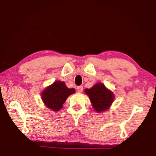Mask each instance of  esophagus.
<instances>
[{"label":"esophagus","mask_w":156,"mask_h":156,"mask_svg":"<svg viewBox=\"0 0 156 156\" xmlns=\"http://www.w3.org/2000/svg\"><path fill=\"white\" fill-rule=\"evenodd\" d=\"M77 90L79 93H81L82 91H83V86H79L77 87Z\"/></svg>","instance_id":"obj_1"}]
</instances>
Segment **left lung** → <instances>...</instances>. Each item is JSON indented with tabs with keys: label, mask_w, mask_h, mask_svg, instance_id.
Listing matches in <instances>:
<instances>
[{
	"label": "left lung",
	"mask_w": 156,
	"mask_h": 156,
	"mask_svg": "<svg viewBox=\"0 0 156 156\" xmlns=\"http://www.w3.org/2000/svg\"><path fill=\"white\" fill-rule=\"evenodd\" d=\"M84 92L90 100L93 109L97 113L105 112L109 109L114 100V94L103 83H98Z\"/></svg>",
	"instance_id": "obj_1"
}]
</instances>
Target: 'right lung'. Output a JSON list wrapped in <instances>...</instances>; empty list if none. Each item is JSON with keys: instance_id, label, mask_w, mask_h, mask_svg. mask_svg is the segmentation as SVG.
<instances>
[{"instance_id": "right-lung-1", "label": "right lung", "mask_w": 156, "mask_h": 156, "mask_svg": "<svg viewBox=\"0 0 156 156\" xmlns=\"http://www.w3.org/2000/svg\"><path fill=\"white\" fill-rule=\"evenodd\" d=\"M73 88L69 89L62 81H55L44 89L41 93V98L44 105L54 112L62 109L67 98L75 93Z\"/></svg>"}]
</instances>
